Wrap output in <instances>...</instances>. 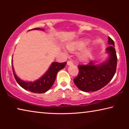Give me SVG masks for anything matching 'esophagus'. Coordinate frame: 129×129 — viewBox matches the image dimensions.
I'll return each instance as SVG.
<instances>
[{
    "mask_svg": "<svg viewBox=\"0 0 129 129\" xmlns=\"http://www.w3.org/2000/svg\"><path fill=\"white\" fill-rule=\"evenodd\" d=\"M67 64H68V66H71V65L73 64V61H70V60H68V62H67Z\"/></svg>",
    "mask_w": 129,
    "mask_h": 129,
    "instance_id": "34e87169",
    "label": "esophagus"
}]
</instances>
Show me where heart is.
I'll list each match as a JSON object with an SVG mask.
<instances>
[{
  "label": "heart",
  "instance_id": "obj_1",
  "mask_svg": "<svg viewBox=\"0 0 129 129\" xmlns=\"http://www.w3.org/2000/svg\"><path fill=\"white\" fill-rule=\"evenodd\" d=\"M89 43V40L86 39H81L77 41L72 42L67 44L66 48L70 52L82 50ZM91 56V50L90 48L84 49L78 54V58L80 60L86 61L90 58Z\"/></svg>",
  "mask_w": 129,
  "mask_h": 129
}]
</instances>
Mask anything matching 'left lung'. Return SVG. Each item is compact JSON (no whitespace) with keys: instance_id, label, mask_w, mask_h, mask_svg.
Here are the masks:
<instances>
[{"instance_id":"left-lung-1","label":"left lung","mask_w":129,"mask_h":129,"mask_svg":"<svg viewBox=\"0 0 129 129\" xmlns=\"http://www.w3.org/2000/svg\"><path fill=\"white\" fill-rule=\"evenodd\" d=\"M110 46L106 49L109 57L105 61L97 64L91 61L86 65H79V74L73 79L76 86L85 92L96 91L109 83L113 77L117 67V55L114 41L108 38Z\"/></svg>"}]
</instances>
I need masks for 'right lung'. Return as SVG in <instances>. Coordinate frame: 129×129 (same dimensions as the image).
<instances>
[{
    "label": "right lung",
    "instance_id": "1",
    "mask_svg": "<svg viewBox=\"0 0 129 129\" xmlns=\"http://www.w3.org/2000/svg\"><path fill=\"white\" fill-rule=\"evenodd\" d=\"M31 30H45L44 29H40V28H35ZM66 63L53 62L44 75L34 82H26L17 77L13 69V64H12V69L16 80L22 88L33 93H43L46 92L50 89L55 81L57 72L64 68Z\"/></svg>",
    "mask_w": 129,
    "mask_h": 129
}]
</instances>
